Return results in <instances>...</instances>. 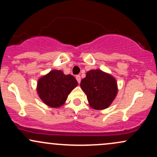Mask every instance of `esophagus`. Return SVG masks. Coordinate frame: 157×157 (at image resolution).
Wrapping results in <instances>:
<instances>
[{
    "instance_id": "obj_1",
    "label": "esophagus",
    "mask_w": 157,
    "mask_h": 157,
    "mask_svg": "<svg viewBox=\"0 0 157 157\" xmlns=\"http://www.w3.org/2000/svg\"><path fill=\"white\" fill-rule=\"evenodd\" d=\"M76 80H77V82H78V83H80V80H81V77H80V75H77V76H76Z\"/></svg>"
}]
</instances>
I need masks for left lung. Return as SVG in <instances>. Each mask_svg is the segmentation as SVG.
Here are the masks:
<instances>
[{"label":"left lung","instance_id":"obj_1","mask_svg":"<svg viewBox=\"0 0 157 157\" xmlns=\"http://www.w3.org/2000/svg\"><path fill=\"white\" fill-rule=\"evenodd\" d=\"M80 87L87 96L90 106L95 110L107 109L117 94L114 77L100 69L88 71L81 80Z\"/></svg>","mask_w":157,"mask_h":157}]
</instances>
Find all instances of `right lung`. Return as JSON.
I'll return each mask as SVG.
<instances>
[{"instance_id": "right-lung-1", "label": "right lung", "mask_w": 157, "mask_h": 157, "mask_svg": "<svg viewBox=\"0 0 157 157\" xmlns=\"http://www.w3.org/2000/svg\"><path fill=\"white\" fill-rule=\"evenodd\" d=\"M77 86V81L72 75H64L60 70H52L39 79L37 91L45 104L51 108H59Z\"/></svg>"}]
</instances>
